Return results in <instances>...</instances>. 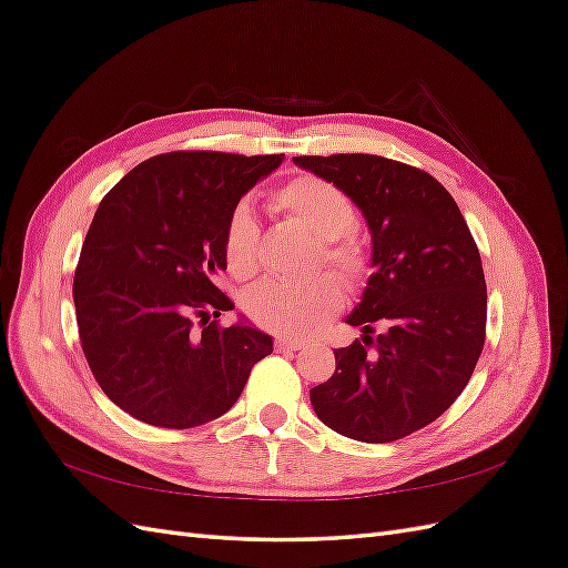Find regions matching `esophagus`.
Returning <instances> with one entry per match:
<instances>
[{
  "mask_svg": "<svg viewBox=\"0 0 568 568\" xmlns=\"http://www.w3.org/2000/svg\"><path fill=\"white\" fill-rule=\"evenodd\" d=\"M305 346H307V343L303 338H288V336L274 338V351H277V353H294V351H301Z\"/></svg>",
  "mask_w": 568,
  "mask_h": 568,
  "instance_id": "obj_1",
  "label": "esophagus"
}]
</instances>
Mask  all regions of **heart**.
<instances>
[{
  "instance_id": "1",
  "label": "heart",
  "mask_w": 568,
  "mask_h": 568,
  "mask_svg": "<svg viewBox=\"0 0 568 568\" xmlns=\"http://www.w3.org/2000/svg\"><path fill=\"white\" fill-rule=\"evenodd\" d=\"M270 203L317 239L324 265L343 282L355 286L367 280L369 248L353 232L357 209L341 186L315 175H296L274 189ZM257 242L261 230L253 213L246 205H236L222 236V255L234 277L248 280L257 270ZM338 305L341 286L326 274L301 284L263 282L246 296L248 317L277 334L313 332Z\"/></svg>"
}]
</instances>
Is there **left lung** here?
Segmentation results:
<instances>
[{"label": "left lung", "instance_id": "1", "mask_svg": "<svg viewBox=\"0 0 568 568\" xmlns=\"http://www.w3.org/2000/svg\"><path fill=\"white\" fill-rule=\"evenodd\" d=\"M363 211L372 277L346 317L363 338L334 351L332 379L311 390L336 434L390 443L436 422L469 384L486 343L480 255L455 199L419 168L372 153L296 156ZM387 332L376 339L371 324Z\"/></svg>", "mask_w": 568, "mask_h": 568}]
</instances>
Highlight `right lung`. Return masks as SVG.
Segmentation results:
<instances>
[{
	"instance_id": "right-lung-1",
	"label": "right lung",
	"mask_w": 568,
	"mask_h": 568,
	"mask_svg": "<svg viewBox=\"0 0 568 568\" xmlns=\"http://www.w3.org/2000/svg\"><path fill=\"white\" fill-rule=\"evenodd\" d=\"M274 156L170 151L101 199L73 280L82 353L97 384L128 415L194 428L225 415L272 338L234 311L215 277L222 236L248 189L280 168Z\"/></svg>"
}]
</instances>
